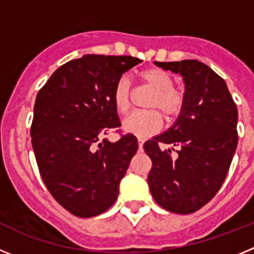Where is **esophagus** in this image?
I'll use <instances>...</instances> for the list:
<instances>
[{
	"label": "esophagus",
	"instance_id": "1",
	"mask_svg": "<svg viewBox=\"0 0 254 254\" xmlns=\"http://www.w3.org/2000/svg\"><path fill=\"white\" fill-rule=\"evenodd\" d=\"M137 142H138V150H140V151H142V146H143V142H145V138L137 137Z\"/></svg>",
	"mask_w": 254,
	"mask_h": 254
}]
</instances>
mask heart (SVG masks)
<instances>
[{
	"mask_svg": "<svg viewBox=\"0 0 254 254\" xmlns=\"http://www.w3.org/2000/svg\"><path fill=\"white\" fill-rule=\"evenodd\" d=\"M141 80L145 85L154 89L151 98L149 100V108H156L163 112L167 118H174L181 113L185 96L181 90L174 87L173 77L168 72L160 68H147L140 75ZM131 96V85L126 76L118 78L112 94V100L116 111L120 114L128 112L131 107L129 102ZM163 125V117L160 112L156 109L143 112H132L125 118L122 127L126 132L138 136L147 137L150 134L158 132Z\"/></svg>",
	"mask_w": 254,
	"mask_h": 254,
	"instance_id": "1",
	"label": "heart"
}]
</instances>
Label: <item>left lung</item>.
<instances>
[{"instance_id":"1","label":"left lung","mask_w":254,"mask_h":254,"mask_svg":"<svg viewBox=\"0 0 254 254\" xmlns=\"http://www.w3.org/2000/svg\"><path fill=\"white\" fill-rule=\"evenodd\" d=\"M179 73L185 104L174 125L143 143L152 161L147 177L154 199L165 210L187 215L214 198L223 186L238 145V109L225 81L196 60L154 62ZM160 143L178 147L161 150Z\"/></svg>"}]
</instances>
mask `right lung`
<instances>
[{
    "label": "right lung",
    "instance_id": "right-lung-1",
    "mask_svg": "<svg viewBox=\"0 0 254 254\" xmlns=\"http://www.w3.org/2000/svg\"><path fill=\"white\" fill-rule=\"evenodd\" d=\"M141 62L85 55L56 69L38 93L30 128L38 168L53 198L75 216L100 215L118 197L137 138L127 133L111 142L103 136L121 127L114 85Z\"/></svg>",
    "mask_w": 254,
    "mask_h": 254
}]
</instances>
